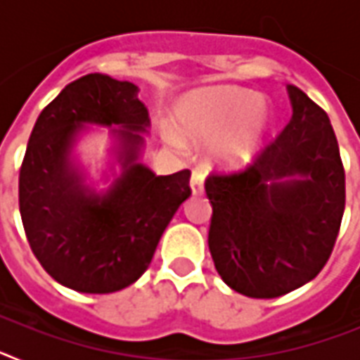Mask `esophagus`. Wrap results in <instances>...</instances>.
I'll use <instances>...</instances> for the list:
<instances>
[{"instance_id":"esophagus-1","label":"esophagus","mask_w":360,"mask_h":360,"mask_svg":"<svg viewBox=\"0 0 360 360\" xmlns=\"http://www.w3.org/2000/svg\"><path fill=\"white\" fill-rule=\"evenodd\" d=\"M191 191H193V195L200 196L203 195V174L195 171L193 176H191Z\"/></svg>"}]
</instances>
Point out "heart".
Wrapping results in <instances>:
<instances>
[{
  "label": "heart",
  "instance_id": "obj_1",
  "mask_svg": "<svg viewBox=\"0 0 360 360\" xmlns=\"http://www.w3.org/2000/svg\"><path fill=\"white\" fill-rule=\"evenodd\" d=\"M272 110L265 98L236 86H203L178 98L165 139L173 146L209 142V160L225 169L247 167L259 155Z\"/></svg>",
  "mask_w": 360,
  "mask_h": 360
}]
</instances>
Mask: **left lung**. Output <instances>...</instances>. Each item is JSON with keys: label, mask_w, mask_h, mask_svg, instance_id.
Here are the masks:
<instances>
[{"label": "left lung", "mask_w": 360, "mask_h": 360, "mask_svg": "<svg viewBox=\"0 0 360 360\" xmlns=\"http://www.w3.org/2000/svg\"><path fill=\"white\" fill-rule=\"evenodd\" d=\"M292 120L243 173L205 180L209 250L227 287L272 299L321 272L345 212V169L328 115L287 84Z\"/></svg>", "instance_id": "obj_1"}]
</instances>
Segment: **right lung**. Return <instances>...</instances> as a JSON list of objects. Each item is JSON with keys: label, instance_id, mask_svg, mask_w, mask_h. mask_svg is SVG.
I'll use <instances>...</instances> for the list:
<instances>
[{"label": "right lung", "instance_id": "right-lung-1", "mask_svg": "<svg viewBox=\"0 0 360 360\" xmlns=\"http://www.w3.org/2000/svg\"><path fill=\"white\" fill-rule=\"evenodd\" d=\"M149 126L139 86L104 73L70 82L37 117L19 171V212L32 252L63 287H129L191 196L189 169L157 176L141 162ZM94 127H108L112 141L98 181L75 153Z\"/></svg>", "mask_w": 360, "mask_h": 360}]
</instances>
